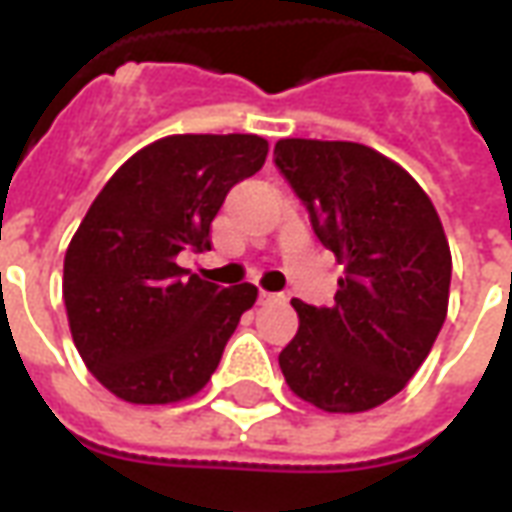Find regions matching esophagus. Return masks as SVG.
<instances>
[{"label":"esophagus","mask_w":512,"mask_h":512,"mask_svg":"<svg viewBox=\"0 0 512 512\" xmlns=\"http://www.w3.org/2000/svg\"><path fill=\"white\" fill-rule=\"evenodd\" d=\"M260 304H282V301H288L285 293H271V290H260Z\"/></svg>","instance_id":"34e87169"}]
</instances>
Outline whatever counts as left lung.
Masks as SVG:
<instances>
[{"mask_svg":"<svg viewBox=\"0 0 512 512\" xmlns=\"http://www.w3.org/2000/svg\"><path fill=\"white\" fill-rule=\"evenodd\" d=\"M274 164L345 266L332 307L293 299L299 332L279 354L282 376L323 411L381 406L417 373L447 318L452 257L439 213L373 147L279 139Z\"/></svg>","mask_w":512,"mask_h":512,"instance_id":"left-lung-1","label":"left lung"}]
</instances>
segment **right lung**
<instances>
[{
    "instance_id": "1",
    "label": "right lung",
    "mask_w": 512,
    "mask_h": 512,
    "mask_svg": "<svg viewBox=\"0 0 512 512\" xmlns=\"http://www.w3.org/2000/svg\"><path fill=\"white\" fill-rule=\"evenodd\" d=\"M268 156L255 134H178L142 147L109 178L65 252L62 296L73 343L101 384L128 403L191 397L257 299L178 266L211 249L227 191Z\"/></svg>"
}]
</instances>
